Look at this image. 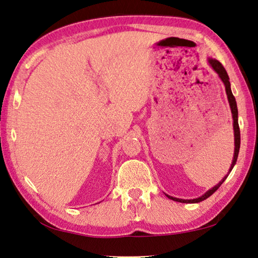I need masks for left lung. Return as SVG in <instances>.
Wrapping results in <instances>:
<instances>
[{
    "instance_id": "8db88e82",
    "label": "left lung",
    "mask_w": 258,
    "mask_h": 258,
    "mask_svg": "<svg viewBox=\"0 0 258 258\" xmlns=\"http://www.w3.org/2000/svg\"><path fill=\"white\" fill-rule=\"evenodd\" d=\"M209 63L211 64V67L213 68V70L215 72L219 74L220 79H221L222 82L224 83V87H226V92H227V96H228V101H229V105H230V108H231V113H232V118H233V131H235V156H233V160L231 163V167L230 169H229V172L232 170L233 166L236 165V161H237V158H238V153H239V149H240V130H239V124H238V108H237V102L235 97H233L232 92H231V88H230V81H229V77H228V73L226 71V69L223 68V65L219 62L217 59H212L210 58L209 59ZM228 175L223 178V179L219 182L217 186H214L212 189L208 190L207 193L204 195L201 196L199 199H194V200H181V199H176V198H172V196L167 195L168 199H170L172 201H176V202H180V203H199V202H202V201L207 200L208 198H210L211 195H212L215 190H217L220 186L222 185V182L227 179Z\"/></svg>"
}]
</instances>
